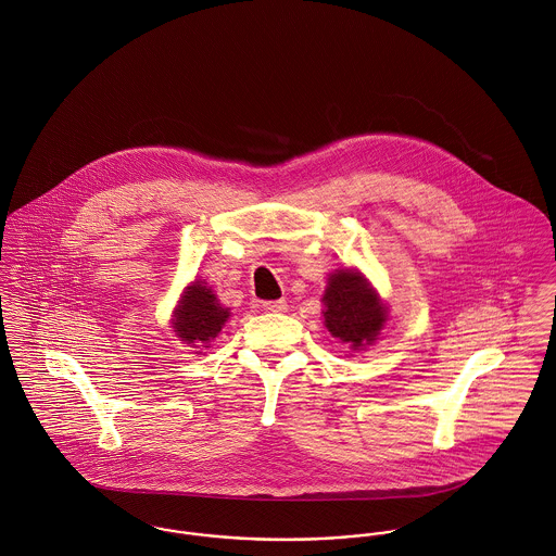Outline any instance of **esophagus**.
<instances>
[{
	"instance_id": "obj_1",
	"label": "esophagus",
	"mask_w": 556,
	"mask_h": 556,
	"mask_svg": "<svg viewBox=\"0 0 556 556\" xmlns=\"http://www.w3.org/2000/svg\"><path fill=\"white\" fill-rule=\"evenodd\" d=\"M262 307L270 313H281L288 308V303L286 301H266V303H262Z\"/></svg>"
}]
</instances>
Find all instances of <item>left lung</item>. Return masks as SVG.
<instances>
[{
  "label": "left lung",
  "mask_w": 556,
  "mask_h": 556,
  "mask_svg": "<svg viewBox=\"0 0 556 556\" xmlns=\"http://www.w3.org/2000/svg\"><path fill=\"white\" fill-rule=\"evenodd\" d=\"M324 305L326 328L354 350L372 343L388 317L375 290L350 268L330 275Z\"/></svg>",
  "instance_id": "1"
}]
</instances>
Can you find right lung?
I'll list each match as a JSON object with an SVG mask.
<instances>
[{"label": "right lung", "mask_w": 556, "mask_h": 556, "mask_svg": "<svg viewBox=\"0 0 556 556\" xmlns=\"http://www.w3.org/2000/svg\"><path fill=\"white\" fill-rule=\"evenodd\" d=\"M228 315V308L219 307L215 294L206 286H202V281H195L187 288L173 324L181 341L206 348L204 343L217 337Z\"/></svg>", "instance_id": "add662e5"}]
</instances>
